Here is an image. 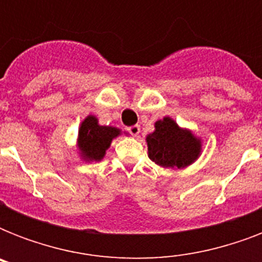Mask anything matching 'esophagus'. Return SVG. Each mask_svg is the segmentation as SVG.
<instances>
[{"instance_id":"esophagus-1","label":"esophagus","mask_w":262,"mask_h":262,"mask_svg":"<svg viewBox=\"0 0 262 262\" xmlns=\"http://www.w3.org/2000/svg\"><path fill=\"white\" fill-rule=\"evenodd\" d=\"M126 130L130 133L132 136H139L140 133V126L139 125H133V126H129L126 127Z\"/></svg>"}]
</instances>
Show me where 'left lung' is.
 I'll use <instances>...</instances> for the list:
<instances>
[{
  "mask_svg": "<svg viewBox=\"0 0 262 262\" xmlns=\"http://www.w3.org/2000/svg\"><path fill=\"white\" fill-rule=\"evenodd\" d=\"M148 158L163 168H185L199 159L203 140L190 129L181 127L171 117L155 122V130L145 137Z\"/></svg>",
  "mask_w": 262,
  "mask_h": 262,
  "instance_id": "1",
  "label": "left lung"
}]
</instances>
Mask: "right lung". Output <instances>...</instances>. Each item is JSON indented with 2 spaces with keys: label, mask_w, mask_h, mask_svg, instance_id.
I'll return each instance as SVG.
<instances>
[{
  "label": "right lung",
  "mask_w": 262,
  "mask_h": 262,
  "mask_svg": "<svg viewBox=\"0 0 262 262\" xmlns=\"http://www.w3.org/2000/svg\"><path fill=\"white\" fill-rule=\"evenodd\" d=\"M122 135V130L115 126L99 125L98 118L90 114L81 121L77 135V154L85 163L100 162L106 156L113 140Z\"/></svg>",
  "instance_id": "right-lung-1"
}]
</instances>
